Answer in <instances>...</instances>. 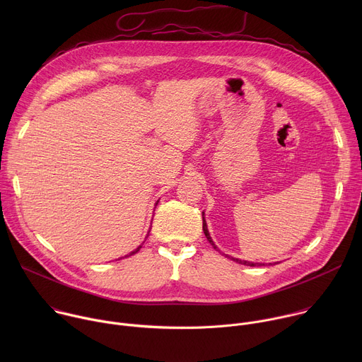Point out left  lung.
<instances>
[{"instance_id":"8db88e82","label":"left lung","mask_w":362,"mask_h":362,"mask_svg":"<svg viewBox=\"0 0 362 362\" xmlns=\"http://www.w3.org/2000/svg\"><path fill=\"white\" fill-rule=\"evenodd\" d=\"M203 232H204V236L208 238V240H209V243L215 247V249H218L216 247V245L214 243V240H212V238H211V235H209V230H208V225H206V221H204V218H203ZM228 256V255H226ZM228 257H230L232 261H235V262H238V264H240V265H246V267H262V265H265V264H253V262H247V261H240V259H238V257H232V256H228Z\"/></svg>"}]
</instances>
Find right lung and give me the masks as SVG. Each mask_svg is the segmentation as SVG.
<instances>
[{"label": "right lung", "instance_id": "obj_1", "mask_svg": "<svg viewBox=\"0 0 362 362\" xmlns=\"http://www.w3.org/2000/svg\"><path fill=\"white\" fill-rule=\"evenodd\" d=\"M147 236H148V235H147ZM140 247H141V245H140V246H139V247H137V249H134V250H133V252H130V253H129V255H126V256H124V257H127V256H132V255H134V253H137V252H139V250H140Z\"/></svg>", "mask_w": 362, "mask_h": 362}]
</instances>
